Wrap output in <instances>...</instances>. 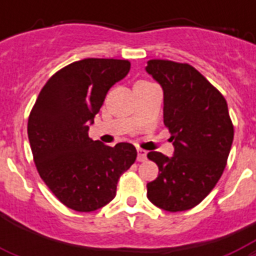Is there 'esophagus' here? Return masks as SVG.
<instances>
[{
    "instance_id": "esophagus-1",
    "label": "esophagus",
    "mask_w": 256,
    "mask_h": 256,
    "mask_svg": "<svg viewBox=\"0 0 256 256\" xmlns=\"http://www.w3.org/2000/svg\"><path fill=\"white\" fill-rule=\"evenodd\" d=\"M136 152H138V156H136L138 162H144L148 158V152L144 148H136Z\"/></svg>"
}]
</instances>
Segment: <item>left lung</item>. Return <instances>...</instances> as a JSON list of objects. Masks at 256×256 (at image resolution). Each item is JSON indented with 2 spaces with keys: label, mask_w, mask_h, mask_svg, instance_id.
<instances>
[{
  "label": "left lung",
  "mask_w": 256,
  "mask_h": 256,
  "mask_svg": "<svg viewBox=\"0 0 256 256\" xmlns=\"http://www.w3.org/2000/svg\"><path fill=\"white\" fill-rule=\"evenodd\" d=\"M146 72L164 88V122L174 156L150 152L160 174L148 183V200L170 212L202 202L226 168L234 124L224 96L188 64L150 60Z\"/></svg>",
  "instance_id": "left-lung-1"
}]
</instances>
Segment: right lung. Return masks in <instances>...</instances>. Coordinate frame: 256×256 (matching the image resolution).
<instances>
[{
  "mask_svg": "<svg viewBox=\"0 0 256 256\" xmlns=\"http://www.w3.org/2000/svg\"><path fill=\"white\" fill-rule=\"evenodd\" d=\"M128 70V60L73 62L49 78L30 112L28 136L38 174L72 210L90 212L108 204L120 176L136 162L132 144L110 148L88 134L108 88Z\"/></svg>",
  "mask_w": 256,
  "mask_h": 256,
  "instance_id": "1",
  "label": "right lung"
}]
</instances>
